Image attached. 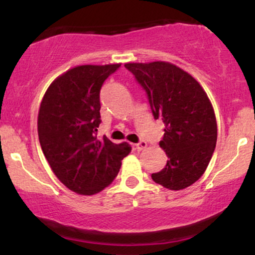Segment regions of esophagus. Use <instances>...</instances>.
Masks as SVG:
<instances>
[{
    "instance_id": "34e87169",
    "label": "esophagus",
    "mask_w": 255,
    "mask_h": 255,
    "mask_svg": "<svg viewBox=\"0 0 255 255\" xmlns=\"http://www.w3.org/2000/svg\"><path fill=\"white\" fill-rule=\"evenodd\" d=\"M145 148H147V142L145 141H140L137 144H135V149H136L137 151L143 150Z\"/></svg>"
}]
</instances>
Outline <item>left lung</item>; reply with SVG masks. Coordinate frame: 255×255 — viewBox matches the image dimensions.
I'll return each instance as SVG.
<instances>
[{
  "instance_id": "left-lung-1",
  "label": "left lung",
  "mask_w": 255,
  "mask_h": 255,
  "mask_svg": "<svg viewBox=\"0 0 255 255\" xmlns=\"http://www.w3.org/2000/svg\"><path fill=\"white\" fill-rule=\"evenodd\" d=\"M147 92L152 115L164 125L159 147L165 168L151 175L169 190H182L201 178L217 142V121L208 94L191 74L168 62L127 63Z\"/></svg>"
}]
</instances>
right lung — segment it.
Here are the masks:
<instances>
[{"label":"right lung","mask_w":255,"mask_h":255,"mask_svg":"<svg viewBox=\"0 0 255 255\" xmlns=\"http://www.w3.org/2000/svg\"><path fill=\"white\" fill-rule=\"evenodd\" d=\"M121 64L79 65L54 79L40 103L39 143L57 178L71 191L92 196L117 177L131 148L98 140L100 90Z\"/></svg>","instance_id":"right-lung-1"}]
</instances>
